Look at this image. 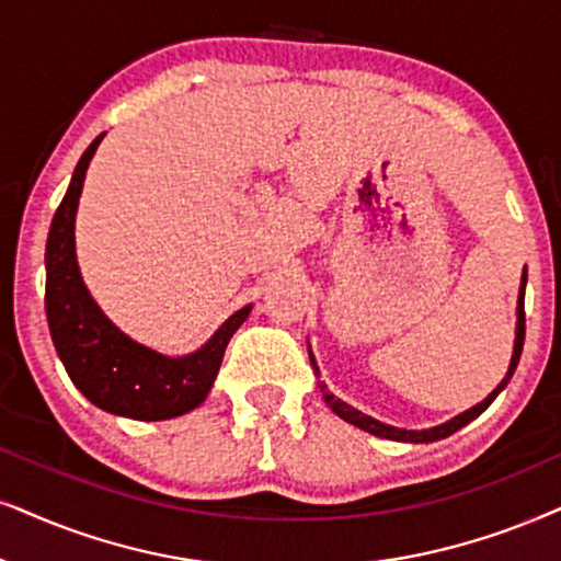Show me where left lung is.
<instances>
[{"mask_svg": "<svg viewBox=\"0 0 561 561\" xmlns=\"http://www.w3.org/2000/svg\"><path fill=\"white\" fill-rule=\"evenodd\" d=\"M526 279H528V272L524 268V276H520V293H518V310H515V312H518V323H515V346H513V356H511V367H507V375L503 377V382H500V385L495 387V390H492V392L488 394V398H484V400L480 402V405L465 410V413H461V415L451 417V421H446V423H442V425H436V428L405 431V428H394V425L379 423V421H375V417H371V415H364L362 410L346 405V402L339 400V398H335V394L328 392L325 382H318L320 392H323V400L328 402V405H331V410H333L335 415L343 417V421L351 423V425H356V428L371 433V436H379V438H392V442H408V444H431V442H438V438L451 436V433H457V431L461 428V425H467L469 421H474L477 415L488 410L490 402L495 400L497 394L505 390V385L511 382L515 367H518V358H520V351H524V339H526V312H524ZM310 364H312V371H316V377L320 379V369H318V364H316V356H312V351H310Z\"/></svg>", "mask_w": 561, "mask_h": 561, "instance_id": "8db88e82", "label": "left lung"}]
</instances>
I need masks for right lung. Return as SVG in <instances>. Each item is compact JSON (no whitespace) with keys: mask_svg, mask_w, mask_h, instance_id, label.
<instances>
[{"mask_svg":"<svg viewBox=\"0 0 561 561\" xmlns=\"http://www.w3.org/2000/svg\"><path fill=\"white\" fill-rule=\"evenodd\" d=\"M102 138L104 133L79 159L69 190L50 222L46 243L50 339L71 382L92 405L133 421H167L203 405L218 377L228 341L249 318L251 305L233 312L203 348L176 358L133 341L104 316L81 279L73 243L79 194Z\"/></svg>","mask_w":561,"mask_h":561,"instance_id":"right-lung-1","label":"right lung"}]
</instances>
